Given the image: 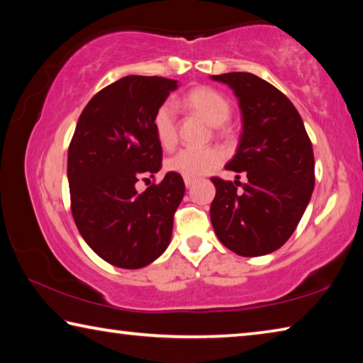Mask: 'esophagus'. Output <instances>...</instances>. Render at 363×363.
<instances>
[{"label":"esophagus","instance_id":"1","mask_svg":"<svg viewBox=\"0 0 363 363\" xmlns=\"http://www.w3.org/2000/svg\"><path fill=\"white\" fill-rule=\"evenodd\" d=\"M184 184H186L187 187H190L194 184V179H184Z\"/></svg>","mask_w":363,"mask_h":363}]
</instances>
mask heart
I'll list each match as a JSON object with an SVG mask.
<instances>
[{
  "mask_svg": "<svg viewBox=\"0 0 363 363\" xmlns=\"http://www.w3.org/2000/svg\"><path fill=\"white\" fill-rule=\"evenodd\" d=\"M181 104L190 112L203 116L213 126L223 125L230 116V102L211 86H194L182 96ZM152 128L158 144L167 150L173 149L177 143V121L174 107L169 102L162 104L155 110ZM223 158V152L216 147H186L167 160V169L186 179H196L218 168Z\"/></svg>",
  "mask_w": 363,
  "mask_h": 363,
  "instance_id": "heart-1",
  "label": "heart"
}]
</instances>
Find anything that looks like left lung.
<instances>
[{
	"label": "left lung",
	"mask_w": 363,
	"mask_h": 363,
	"mask_svg": "<svg viewBox=\"0 0 363 363\" xmlns=\"http://www.w3.org/2000/svg\"><path fill=\"white\" fill-rule=\"evenodd\" d=\"M211 78L229 84L238 97L243 131L225 168L248 179L242 184L211 177L216 186L210 208L213 229L233 253H272L291 237L314 190L311 139L296 107L266 79L247 72Z\"/></svg>",
	"instance_id": "1"
}]
</instances>
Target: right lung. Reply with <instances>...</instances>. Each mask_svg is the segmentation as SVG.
I'll return each mask as SVG.
<instances>
[{
  "label": "right lung",
  "instance_id": "obj_1",
  "mask_svg": "<svg viewBox=\"0 0 363 363\" xmlns=\"http://www.w3.org/2000/svg\"><path fill=\"white\" fill-rule=\"evenodd\" d=\"M176 88V79L125 77L101 89L78 118L67 160L72 216L112 266L144 267L169 245L182 176L169 171L143 194L134 186L162 168L152 116Z\"/></svg>",
  "mask_w": 363,
  "mask_h": 363
}]
</instances>
